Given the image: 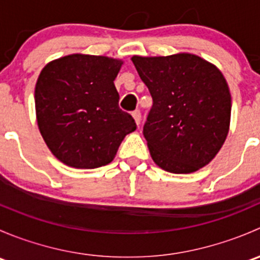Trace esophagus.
<instances>
[{
	"mask_svg": "<svg viewBox=\"0 0 260 260\" xmlns=\"http://www.w3.org/2000/svg\"><path fill=\"white\" fill-rule=\"evenodd\" d=\"M132 117L135 118L136 124L140 125V123H141V112H140V111H135V112H133V113H132Z\"/></svg>",
	"mask_w": 260,
	"mask_h": 260,
	"instance_id": "esophagus-1",
	"label": "esophagus"
}]
</instances>
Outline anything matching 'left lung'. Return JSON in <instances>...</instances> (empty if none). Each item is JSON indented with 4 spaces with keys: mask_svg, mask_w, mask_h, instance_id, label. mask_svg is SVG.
<instances>
[{
    "mask_svg": "<svg viewBox=\"0 0 260 260\" xmlns=\"http://www.w3.org/2000/svg\"><path fill=\"white\" fill-rule=\"evenodd\" d=\"M132 61L153 99L143 135L154 164L171 174L206 166L229 133L232 95L222 73L190 52Z\"/></svg>",
    "mask_w": 260,
    "mask_h": 260,
    "instance_id": "left-lung-1",
    "label": "left lung"
}]
</instances>
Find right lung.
<instances>
[{"label":"right lung","mask_w":260,"mask_h":260,"mask_svg":"<svg viewBox=\"0 0 260 260\" xmlns=\"http://www.w3.org/2000/svg\"><path fill=\"white\" fill-rule=\"evenodd\" d=\"M123 60L72 54L48 62L35 86L39 131L51 153L74 169L111 164L128 133L132 115L118 106L114 80Z\"/></svg>","instance_id":"add662e5"}]
</instances>
